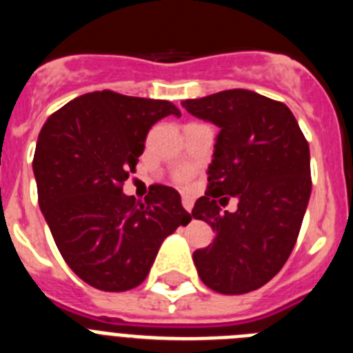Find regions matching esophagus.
Returning <instances> with one entry per match:
<instances>
[{
  "label": "esophagus",
  "mask_w": 353,
  "mask_h": 353,
  "mask_svg": "<svg viewBox=\"0 0 353 353\" xmlns=\"http://www.w3.org/2000/svg\"><path fill=\"white\" fill-rule=\"evenodd\" d=\"M182 205H183V208H185L187 212H191L192 210V198H189V196H183L182 198Z\"/></svg>",
  "instance_id": "34e87169"
}]
</instances>
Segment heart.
I'll return each instance as SVG.
<instances>
[{"mask_svg":"<svg viewBox=\"0 0 353 353\" xmlns=\"http://www.w3.org/2000/svg\"><path fill=\"white\" fill-rule=\"evenodd\" d=\"M191 170H180L179 173H176V180H179V182H187V180L191 179Z\"/></svg>","mask_w":353,"mask_h":353,"instance_id":"heart-1","label":"heart"}]
</instances>
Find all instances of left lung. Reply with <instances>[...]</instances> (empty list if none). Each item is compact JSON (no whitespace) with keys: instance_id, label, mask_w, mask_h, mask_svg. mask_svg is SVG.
<instances>
[{"instance_id":"1","label":"left lung","mask_w":353,"mask_h":353,"mask_svg":"<svg viewBox=\"0 0 353 353\" xmlns=\"http://www.w3.org/2000/svg\"><path fill=\"white\" fill-rule=\"evenodd\" d=\"M183 108L219 127L205 196L192 217L212 226L215 239L192 254L210 290L240 295L269 283L297 242L311 196L310 145L293 113L251 90H224L189 99ZM235 195L239 208L220 214Z\"/></svg>"}]
</instances>
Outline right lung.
<instances>
[{
    "label": "right lung",
    "instance_id": "add662e5",
    "mask_svg": "<svg viewBox=\"0 0 353 353\" xmlns=\"http://www.w3.org/2000/svg\"><path fill=\"white\" fill-rule=\"evenodd\" d=\"M180 117L168 101L93 92L43 123L33 157L39 205L61 256L90 286L125 292L145 281L162 240L191 221L173 187L145 201L123 194L148 130Z\"/></svg>",
    "mask_w": 353,
    "mask_h": 353
}]
</instances>
